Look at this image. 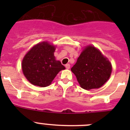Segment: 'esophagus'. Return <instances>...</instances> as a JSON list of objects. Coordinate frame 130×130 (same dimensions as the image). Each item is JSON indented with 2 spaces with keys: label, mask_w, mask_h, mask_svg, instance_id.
Returning <instances> with one entry per match:
<instances>
[{
  "label": "esophagus",
  "mask_w": 130,
  "mask_h": 130,
  "mask_svg": "<svg viewBox=\"0 0 130 130\" xmlns=\"http://www.w3.org/2000/svg\"><path fill=\"white\" fill-rule=\"evenodd\" d=\"M65 67H66V69H70V65L69 64H67L65 65Z\"/></svg>",
  "instance_id": "obj_1"
}]
</instances>
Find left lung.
<instances>
[{"label":"left lung","instance_id":"obj_1","mask_svg":"<svg viewBox=\"0 0 130 130\" xmlns=\"http://www.w3.org/2000/svg\"><path fill=\"white\" fill-rule=\"evenodd\" d=\"M71 70L81 88L85 90L100 88L111 76L112 66L109 60L95 47H86Z\"/></svg>","mask_w":130,"mask_h":130}]
</instances>
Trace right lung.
Instances as JSON below:
<instances>
[{
  "mask_svg": "<svg viewBox=\"0 0 130 130\" xmlns=\"http://www.w3.org/2000/svg\"><path fill=\"white\" fill-rule=\"evenodd\" d=\"M55 46L43 42L34 45L25 55L22 61V70L31 84L47 87L58 72L65 69L59 60L55 59Z\"/></svg>",
  "mask_w": 130,
  "mask_h": 130,
  "instance_id": "add662e5",
  "label": "right lung"
}]
</instances>
